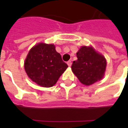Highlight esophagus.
Masks as SVG:
<instances>
[{
	"label": "esophagus",
	"instance_id": "34e87169",
	"mask_svg": "<svg viewBox=\"0 0 128 128\" xmlns=\"http://www.w3.org/2000/svg\"><path fill=\"white\" fill-rule=\"evenodd\" d=\"M67 64H68L69 67H70V66H72V62H71V61H68V62H67Z\"/></svg>",
	"mask_w": 128,
	"mask_h": 128
}]
</instances>
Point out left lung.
Listing matches in <instances>:
<instances>
[{
    "label": "left lung",
    "mask_w": 128,
    "mask_h": 128,
    "mask_svg": "<svg viewBox=\"0 0 128 128\" xmlns=\"http://www.w3.org/2000/svg\"><path fill=\"white\" fill-rule=\"evenodd\" d=\"M78 60L72 65V72L82 84L90 86L103 78L106 61L92 47L82 46L76 53Z\"/></svg>",
    "instance_id": "left-lung-1"
}]
</instances>
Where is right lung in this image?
Wrapping results in <instances>:
<instances>
[{"label":"right lung","instance_id":"1","mask_svg":"<svg viewBox=\"0 0 128 128\" xmlns=\"http://www.w3.org/2000/svg\"><path fill=\"white\" fill-rule=\"evenodd\" d=\"M68 66L54 44L40 43L29 51L24 69L31 80L42 87H52Z\"/></svg>","mask_w":128,"mask_h":128}]
</instances>
